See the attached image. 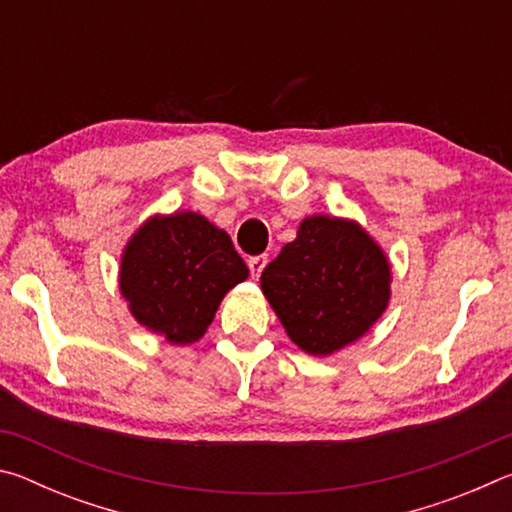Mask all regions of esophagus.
Listing matches in <instances>:
<instances>
[{"label": "esophagus", "instance_id": "obj_1", "mask_svg": "<svg viewBox=\"0 0 512 512\" xmlns=\"http://www.w3.org/2000/svg\"><path fill=\"white\" fill-rule=\"evenodd\" d=\"M268 264V257L266 255H257V257H250L248 259V268H250V275H253L255 277V280H257V277L259 275H262V271H264V266Z\"/></svg>", "mask_w": 512, "mask_h": 512}]
</instances>
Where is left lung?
<instances>
[{"instance_id":"1","label":"left lung","mask_w":512,"mask_h":512,"mask_svg":"<svg viewBox=\"0 0 512 512\" xmlns=\"http://www.w3.org/2000/svg\"><path fill=\"white\" fill-rule=\"evenodd\" d=\"M391 262L361 223L314 214L259 284L289 339L329 357L366 336L391 302Z\"/></svg>"}]
</instances>
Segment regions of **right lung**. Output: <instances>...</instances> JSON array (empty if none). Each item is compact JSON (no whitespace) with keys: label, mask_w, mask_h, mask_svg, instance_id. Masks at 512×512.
I'll use <instances>...</instances> for the list:
<instances>
[{"label":"right lung","mask_w":512,"mask_h":512,"mask_svg":"<svg viewBox=\"0 0 512 512\" xmlns=\"http://www.w3.org/2000/svg\"><path fill=\"white\" fill-rule=\"evenodd\" d=\"M246 277L228 232L189 210L149 216L121 250V298L171 345L201 341L225 293Z\"/></svg>","instance_id":"1"}]
</instances>
